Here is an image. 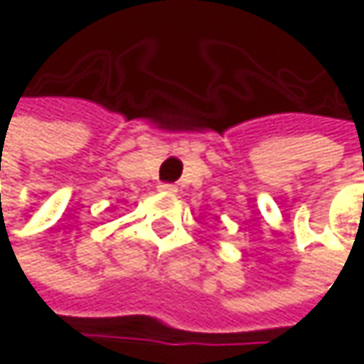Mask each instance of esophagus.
<instances>
[{
	"label": "esophagus",
	"instance_id": "34e87169",
	"mask_svg": "<svg viewBox=\"0 0 364 364\" xmlns=\"http://www.w3.org/2000/svg\"><path fill=\"white\" fill-rule=\"evenodd\" d=\"M160 191H166V193H175L177 187L173 183H160Z\"/></svg>",
	"mask_w": 364,
	"mask_h": 364
}]
</instances>
